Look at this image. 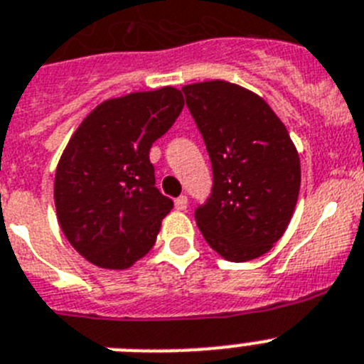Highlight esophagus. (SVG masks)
Segmentation results:
<instances>
[{
  "instance_id": "1",
  "label": "esophagus",
  "mask_w": 364,
  "mask_h": 364,
  "mask_svg": "<svg viewBox=\"0 0 364 364\" xmlns=\"http://www.w3.org/2000/svg\"><path fill=\"white\" fill-rule=\"evenodd\" d=\"M175 208L178 211H186V210H188V197H184V195H180V197L175 200Z\"/></svg>"
}]
</instances>
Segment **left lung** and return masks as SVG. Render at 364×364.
Listing matches in <instances>:
<instances>
[{"label": "left lung", "mask_w": 364, "mask_h": 364, "mask_svg": "<svg viewBox=\"0 0 364 364\" xmlns=\"http://www.w3.org/2000/svg\"><path fill=\"white\" fill-rule=\"evenodd\" d=\"M191 117L213 167V188L195 220L226 260L272 250L294 215L301 162L284 124L264 100L222 80L184 85Z\"/></svg>", "instance_id": "obj_1"}]
</instances>
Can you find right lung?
<instances>
[{
    "mask_svg": "<svg viewBox=\"0 0 364 364\" xmlns=\"http://www.w3.org/2000/svg\"><path fill=\"white\" fill-rule=\"evenodd\" d=\"M182 107L175 87L105 100L67 144L54 178L58 222L95 266L125 269L154 246L173 200L154 186L149 149Z\"/></svg>",
    "mask_w": 364,
    "mask_h": 364,
    "instance_id": "obj_1",
    "label": "right lung"
}]
</instances>
